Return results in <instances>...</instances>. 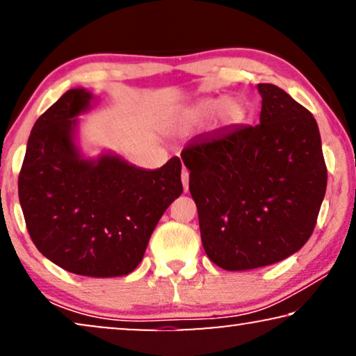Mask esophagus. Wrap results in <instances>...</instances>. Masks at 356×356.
I'll list each match as a JSON object with an SVG mask.
<instances>
[{
    "label": "esophagus",
    "mask_w": 356,
    "mask_h": 356,
    "mask_svg": "<svg viewBox=\"0 0 356 356\" xmlns=\"http://www.w3.org/2000/svg\"><path fill=\"white\" fill-rule=\"evenodd\" d=\"M181 181H183V189H184V191H188V189H189V172L186 168H183Z\"/></svg>",
    "instance_id": "obj_1"
}]
</instances>
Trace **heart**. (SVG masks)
Returning <instances> with one entry per match:
<instances>
[{
  "label": "heart",
  "instance_id": "1",
  "mask_svg": "<svg viewBox=\"0 0 356 356\" xmlns=\"http://www.w3.org/2000/svg\"><path fill=\"white\" fill-rule=\"evenodd\" d=\"M222 106V115L223 118L230 123H236L243 118L245 115V110H243L241 102L238 100H223V99H209L199 102L197 105H194L189 108L184 116L189 121H201L206 120L209 116H212L216 111Z\"/></svg>",
  "mask_w": 356,
  "mask_h": 356
}]
</instances>
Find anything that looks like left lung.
Masks as SVG:
<instances>
[{
  "instance_id": "1",
  "label": "left lung",
  "mask_w": 356,
  "mask_h": 356,
  "mask_svg": "<svg viewBox=\"0 0 356 356\" xmlns=\"http://www.w3.org/2000/svg\"><path fill=\"white\" fill-rule=\"evenodd\" d=\"M259 124L199 136L183 149L201 240L225 270L270 266L303 248L327 186L314 116L274 84H257Z\"/></svg>"
}]
</instances>
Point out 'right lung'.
<instances>
[{"label": "right lung", "instance_id": "obj_1", "mask_svg": "<svg viewBox=\"0 0 356 356\" xmlns=\"http://www.w3.org/2000/svg\"><path fill=\"white\" fill-rule=\"evenodd\" d=\"M92 94L71 89L33 124L19 173V201L33 245L61 269L120 277L143 261L160 217L181 196V162L157 170L118 155L84 159L74 144L77 115Z\"/></svg>", "mask_w": 356, "mask_h": 356}]
</instances>
